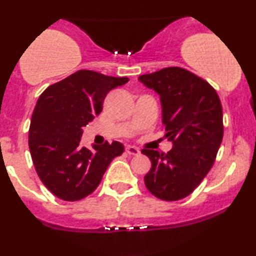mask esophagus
I'll list each match as a JSON object with an SVG mask.
<instances>
[{"mask_svg": "<svg viewBox=\"0 0 256 256\" xmlns=\"http://www.w3.org/2000/svg\"><path fill=\"white\" fill-rule=\"evenodd\" d=\"M126 152L130 155H138L140 154V149L134 146H126Z\"/></svg>", "mask_w": 256, "mask_h": 256, "instance_id": "obj_1", "label": "esophagus"}]
</instances>
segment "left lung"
<instances>
[{
	"mask_svg": "<svg viewBox=\"0 0 256 256\" xmlns=\"http://www.w3.org/2000/svg\"><path fill=\"white\" fill-rule=\"evenodd\" d=\"M160 95L162 124L173 143L168 152L142 149L152 161L146 189L164 201L190 195L212 168L222 140V102L210 83L182 67L138 78Z\"/></svg>",
	"mask_w": 256,
	"mask_h": 256,
	"instance_id": "left-lung-1",
	"label": "left lung"
}]
</instances>
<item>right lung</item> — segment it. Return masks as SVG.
<instances>
[{
	"label": "right lung",
	"instance_id": "right-lung-1",
	"mask_svg": "<svg viewBox=\"0 0 256 256\" xmlns=\"http://www.w3.org/2000/svg\"><path fill=\"white\" fill-rule=\"evenodd\" d=\"M128 82L95 71L73 73L50 85L38 98L32 113L28 146L34 168L46 189L64 201L90 195L124 146H80L83 126L98 116L104 100L114 88Z\"/></svg>",
	"mask_w": 256,
	"mask_h": 256
}]
</instances>
